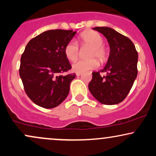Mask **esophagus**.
I'll return each instance as SVG.
<instances>
[{"label": "esophagus", "mask_w": 156, "mask_h": 156, "mask_svg": "<svg viewBox=\"0 0 156 156\" xmlns=\"http://www.w3.org/2000/svg\"><path fill=\"white\" fill-rule=\"evenodd\" d=\"M81 74H82L81 73H76V76H80Z\"/></svg>", "instance_id": "obj_1"}]
</instances>
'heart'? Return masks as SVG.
<instances>
[{"label": "heart", "instance_id": "obj_1", "mask_svg": "<svg viewBox=\"0 0 156 156\" xmlns=\"http://www.w3.org/2000/svg\"><path fill=\"white\" fill-rule=\"evenodd\" d=\"M79 41L82 46H90L89 57L92 59L80 60L76 62L72 65L73 71L76 73H83L95 69L98 63L94 58H98L101 62H103L106 57V51L103 46V37L98 32L89 31L80 34ZM79 53L78 44L75 41H70L64 48L65 56L70 62H75L78 58Z\"/></svg>", "mask_w": 156, "mask_h": 156}]
</instances>
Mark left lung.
Instances as JSON below:
<instances>
[{"mask_svg": "<svg viewBox=\"0 0 156 156\" xmlns=\"http://www.w3.org/2000/svg\"><path fill=\"white\" fill-rule=\"evenodd\" d=\"M103 34L110 47L108 62L101 72L92 73L89 90L93 97L105 105L118 104L126 98L137 77L138 53L132 41L109 27H95Z\"/></svg>", "mask_w": 156, "mask_h": 156, "instance_id": "obj_1", "label": "left lung"}]
</instances>
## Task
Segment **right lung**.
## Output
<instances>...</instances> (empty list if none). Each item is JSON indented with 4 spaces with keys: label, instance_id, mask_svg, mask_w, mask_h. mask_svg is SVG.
Returning a JSON list of instances; mask_svg holds the SVG:
<instances>
[{
    "label": "right lung",
    "instance_id": "add662e5",
    "mask_svg": "<svg viewBox=\"0 0 156 156\" xmlns=\"http://www.w3.org/2000/svg\"><path fill=\"white\" fill-rule=\"evenodd\" d=\"M76 34L73 30H49L27 44L21 56L20 76L27 95L39 106L55 108L69 94L76 76L61 73L71 69L64 48Z\"/></svg>",
    "mask_w": 156,
    "mask_h": 156
}]
</instances>
